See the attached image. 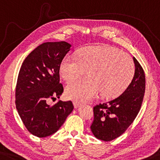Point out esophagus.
I'll return each instance as SVG.
<instances>
[{
	"label": "esophagus",
	"instance_id": "obj_1",
	"mask_svg": "<svg viewBox=\"0 0 160 160\" xmlns=\"http://www.w3.org/2000/svg\"><path fill=\"white\" fill-rule=\"evenodd\" d=\"M73 104H74V108H78L79 106L80 105V102H76V101H74L73 102Z\"/></svg>",
	"mask_w": 160,
	"mask_h": 160
}]
</instances>
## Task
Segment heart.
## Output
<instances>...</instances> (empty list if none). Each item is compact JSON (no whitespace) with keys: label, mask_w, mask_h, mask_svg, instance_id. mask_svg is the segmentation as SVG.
I'll return each instance as SVG.
<instances>
[{"label":"heart","mask_w":160,"mask_h":160,"mask_svg":"<svg viewBox=\"0 0 160 160\" xmlns=\"http://www.w3.org/2000/svg\"><path fill=\"white\" fill-rule=\"evenodd\" d=\"M85 70L88 78L73 80L66 86L69 99L86 102L99 92L103 98H115L128 88L135 74L131 57L113 47H84L77 56L65 55L59 66V74L65 81L78 78Z\"/></svg>","instance_id":"1"}]
</instances>
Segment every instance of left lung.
Here are the masks:
<instances>
[{"instance_id":"1","label":"left lung","mask_w":160,"mask_h":160,"mask_svg":"<svg viewBox=\"0 0 160 160\" xmlns=\"http://www.w3.org/2000/svg\"><path fill=\"white\" fill-rule=\"evenodd\" d=\"M135 74L128 88L116 99L93 108L94 118L91 130L98 139L110 141L122 135L138 116L143 99L146 78L135 57Z\"/></svg>"}]
</instances>
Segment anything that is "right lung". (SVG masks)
Returning <instances> with one entry per match:
<instances>
[{
	"instance_id": "right-lung-1",
	"label": "right lung",
	"mask_w": 160,
	"mask_h": 160,
	"mask_svg": "<svg viewBox=\"0 0 160 160\" xmlns=\"http://www.w3.org/2000/svg\"><path fill=\"white\" fill-rule=\"evenodd\" d=\"M72 45L66 42H44L26 57L18 74L16 108L28 130L39 138L60 129L74 109L71 101L48 105L50 98H60L59 66Z\"/></svg>"
}]
</instances>
